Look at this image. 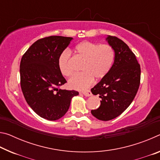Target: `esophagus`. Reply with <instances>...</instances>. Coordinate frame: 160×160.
Masks as SVG:
<instances>
[{
	"label": "esophagus",
	"mask_w": 160,
	"mask_h": 160,
	"mask_svg": "<svg viewBox=\"0 0 160 160\" xmlns=\"http://www.w3.org/2000/svg\"><path fill=\"white\" fill-rule=\"evenodd\" d=\"M84 95L86 96V97H90L92 96V92H90V90H85V91H82V92Z\"/></svg>",
	"instance_id": "esophagus-1"
}]
</instances>
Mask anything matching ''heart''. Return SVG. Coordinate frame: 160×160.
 Segmentation results:
<instances>
[{"label":"heart","instance_id":"1","mask_svg":"<svg viewBox=\"0 0 160 160\" xmlns=\"http://www.w3.org/2000/svg\"><path fill=\"white\" fill-rule=\"evenodd\" d=\"M75 53L83 60L82 72L75 74L68 81L70 88L84 90L88 88L93 79L99 80L106 76L112 68L115 57L113 48L109 44H98L91 42H82L75 47ZM71 53L65 50L58 56V65L62 75L70 77L72 74L70 66Z\"/></svg>","mask_w":160,"mask_h":160}]
</instances>
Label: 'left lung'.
Instances as JSON below:
<instances>
[{
	"label": "left lung",
	"instance_id": "1",
	"mask_svg": "<svg viewBox=\"0 0 160 160\" xmlns=\"http://www.w3.org/2000/svg\"><path fill=\"white\" fill-rule=\"evenodd\" d=\"M106 39L114 49V62L106 76L91 89L102 99L100 107L92 110V114L105 121L116 118L130 106L140 82V66L128 46L116 37Z\"/></svg>",
	"mask_w": 160,
	"mask_h": 160
}]
</instances>
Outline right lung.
I'll return each instance as SVG.
<instances>
[{
	"instance_id": "add662e5",
	"label": "right lung",
	"mask_w": 160,
	"mask_h": 160,
	"mask_svg": "<svg viewBox=\"0 0 160 160\" xmlns=\"http://www.w3.org/2000/svg\"><path fill=\"white\" fill-rule=\"evenodd\" d=\"M72 37L50 36L37 40L22 57L20 85L26 102L41 117L58 120L68 112L72 97L79 92L61 90L67 82L58 65V56Z\"/></svg>"
}]
</instances>
